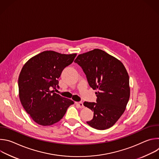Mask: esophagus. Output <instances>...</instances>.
Returning <instances> with one entry per match:
<instances>
[{"mask_svg": "<svg viewBox=\"0 0 159 159\" xmlns=\"http://www.w3.org/2000/svg\"><path fill=\"white\" fill-rule=\"evenodd\" d=\"M75 105L79 107V108H82L84 107V105H83V103L82 102H75Z\"/></svg>", "mask_w": 159, "mask_h": 159, "instance_id": "1", "label": "esophagus"}]
</instances>
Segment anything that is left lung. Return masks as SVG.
Returning <instances> with one entry per match:
<instances>
[{
    "label": "left lung",
    "instance_id": "1",
    "mask_svg": "<svg viewBox=\"0 0 159 159\" xmlns=\"http://www.w3.org/2000/svg\"><path fill=\"white\" fill-rule=\"evenodd\" d=\"M74 62L82 69L89 86L97 90L96 102H84L94 111L93 118L87 123L99 130L111 127L123 114L129 99V76L125 67L99 49L79 55Z\"/></svg>",
    "mask_w": 159,
    "mask_h": 159
}]
</instances>
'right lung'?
Returning a JSON list of instances; mask_svg holds the SVG:
<instances>
[{
	"instance_id": "1",
	"label": "right lung",
	"mask_w": 159,
	"mask_h": 159,
	"mask_svg": "<svg viewBox=\"0 0 159 159\" xmlns=\"http://www.w3.org/2000/svg\"><path fill=\"white\" fill-rule=\"evenodd\" d=\"M76 54L44 51L29 60L19 74V95L24 109L34 122L50 126L58 122L74 101L51 89L59 88L58 79Z\"/></svg>"
}]
</instances>
